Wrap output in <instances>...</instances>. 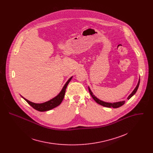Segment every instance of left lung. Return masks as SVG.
<instances>
[{
    "mask_svg": "<svg viewBox=\"0 0 153 153\" xmlns=\"http://www.w3.org/2000/svg\"><path fill=\"white\" fill-rule=\"evenodd\" d=\"M139 84H140V80H139V81H138V83L137 87H135V88L134 89V90L132 91V92L131 93V94L129 95V97H128V100L130 99V98L132 97L135 94V92H137V89H138V87H139ZM88 89H89V93H90L91 95L92 96V97L93 98V99H94L98 104H100V105H102V106H104V107H108V108L113 107V108H118V107H120L123 105L124 104V103H125V101H121V102H115V103H108V102H105L102 101L98 100L97 98H96V97L93 95V94H92V92H91V89H89V88H88Z\"/></svg>",
    "mask_w": 153,
    "mask_h": 153,
    "instance_id": "left-lung-1",
    "label": "left lung"
}]
</instances>
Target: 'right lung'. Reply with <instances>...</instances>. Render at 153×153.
Instances as JSON below:
<instances>
[{
	"label": "right lung",
	"mask_w": 153,
	"mask_h": 153,
	"mask_svg": "<svg viewBox=\"0 0 153 153\" xmlns=\"http://www.w3.org/2000/svg\"><path fill=\"white\" fill-rule=\"evenodd\" d=\"M72 78V77L68 79V81L66 82L65 85L62 88L61 92L56 97L51 100L49 101L45 102L42 103V104H36V103L32 102L24 98H23L31 107H32L34 109L38 110L39 111L42 112V111H49L50 109H53V108L56 107L57 106H58L59 105H60L61 103L62 102V101L64 98V96H65L66 89V87H67L69 82L71 80Z\"/></svg>",
	"instance_id": "obj_1"
}]
</instances>
